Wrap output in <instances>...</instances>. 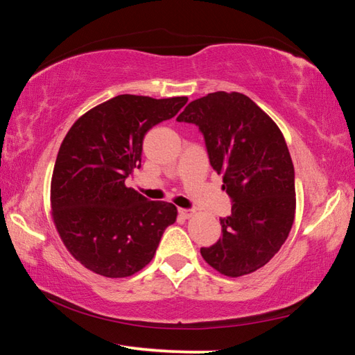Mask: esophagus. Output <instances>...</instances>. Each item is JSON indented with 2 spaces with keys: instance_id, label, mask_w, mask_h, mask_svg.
<instances>
[{
  "instance_id": "34e87169",
  "label": "esophagus",
  "mask_w": 355,
  "mask_h": 355,
  "mask_svg": "<svg viewBox=\"0 0 355 355\" xmlns=\"http://www.w3.org/2000/svg\"><path fill=\"white\" fill-rule=\"evenodd\" d=\"M178 213L183 216V218H192V216H194V209H186V208H180L178 209Z\"/></svg>"
}]
</instances>
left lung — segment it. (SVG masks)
<instances>
[{
  "mask_svg": "<svg viewBox=\"0 0 355 355\" xmlns=\"http://www.w3.org/2000/svg\"><path fill=\"white\" fill-rule=\"evenodd\" d=\"M178 122L196 123L213 169L233 202L220 219L219 241L202 248L209 266L227 277L263 268L286 241L296 213L294 167L274 120L248 95L213 92L184 107Z\"/></svg>",
  "mask_w": 355,
  "mask_h": 355,
  "instance_id": "8db88e82",
  "label": "left lung"
}]
</instances>
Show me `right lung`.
<instances>
[{
  "label": "right lung",
  "instance_id": "1",
  "mask_svg": "<svg viewBox=\"0 0 355 355\" xmlns=\"http://www.w3.org/2000/svg\"><path fill=\"white\" fill-rule=\"evenodd\" d=\"M188 97L117 95L76 120L59 148L51 177V216L67 250L103 277L133 275L152 261L177 207L127 188L141 167L150 128L172 119Z\"/></svg>",
  "mask_w": 355,
  "mask_h": 355
}]
</instances>
